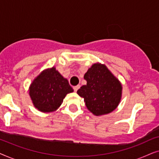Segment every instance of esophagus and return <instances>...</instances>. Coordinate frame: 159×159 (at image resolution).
Listing matches in <instances>:
<instances>
[{
	"label": "esophagus",
	"instance_id": "1",
	"mask_svg": "<svg viewBox=\"0 0 159 159\" xmlns=\"http://www.w3.org/2000/svg\"><path fill=\"white\" fill-rule=\"evenodd\" d=\"M80 88V85L78 84V85H77V86L73 87V89H74V90H75V92H77V91L78 90V89H79Z\"/></svg>",
	"mask_w": 159,
	"mask_h": 159
}]
</instances>
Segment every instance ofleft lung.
I'll return each instance as SVG.
<instances>
[{"mask_svg": "<svg viewBox=\"0 0 159 159\" xmlns=\"http://www.w3.org/2000/svg\"><path fill=\"white\" fill-rule=\"evenodd\" d=\"M87 81L77 90L84 98L88 109L95 116L109 114L119 105L121 85L105 65L93 64L84 74Z\"/></svg>", "mask_w": 159, "mask_h": 159, "instance_id": "1", "label": "left lung"}]
</instances>
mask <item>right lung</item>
<instances>
[{
  "label": "right lung",
  "instance_id": "right-lung-1",
  "mask_svg": "<svg viewBox=\"0 0 159 159\" xmlns=\"http://www.w3.org/2000/svg\"><path fill=\"white\" fill-rule=\"evenodd\" d=\"M73 91L68 80L53 67L43 71L34 80L30 88V95L39 111L52 112L61 105L66 94Z\"/></svg>",
  "mask_w": 159,
  "mask_h": 159
}]
</instances>
